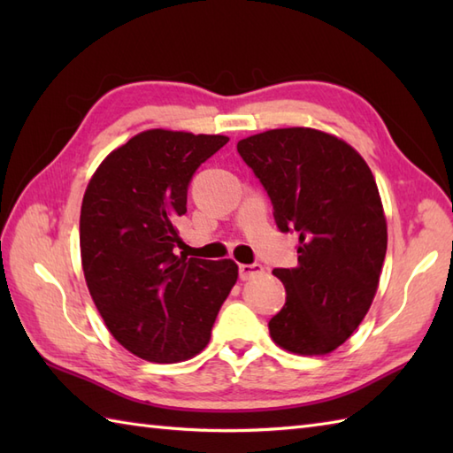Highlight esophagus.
I'll return each instance as SVG.
<instances>
[{"mask_svg":"<svg viewBox=\"0 0 453 453\" xmlns=\"http://www.w3.org/2000/svg\"><path fill=\"white\" fill-rule=\"evenodd\" d=\"M263 273H265V268H263V265H258V263H255V265H239V278H242V280H251V278L263 274Z\"/></svg>","mask_w":453,"mask_h":453,"instance_id":"34e87169","label":"esophagus"}]
</instances>
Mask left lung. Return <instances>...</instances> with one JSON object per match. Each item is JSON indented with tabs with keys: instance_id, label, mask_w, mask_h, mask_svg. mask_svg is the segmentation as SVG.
Here are the masks:
<instances>
[{
	"instance_id": "1",
	"label": "left lung",
	"mask_w": 453,
	"mask_h": 453,
	"mask_svg": "<svg viewBox=\"0 0 453 453\" xmlns=\"http://www.w3.org/2000/svg\"><path fill=\"white\" fill-rule=\"evenodd\" d=\"M263 182L280 232L300 235L297 265L274 268L286 303L273 341L302 356L339 349L368 313L388 251V221L368 163L315 128H276L237 142Z\"/></svg>"
}]
</instances>
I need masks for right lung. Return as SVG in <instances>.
<instances>
[{"label":"right lung","mask_w":453,"mask_h":453,"mask_svg":"<svg viewBox=\"0 0 453 453\" xmlns=\"http://www.w3.org/2000/svg\"><path fill=\"white\" fill-rule=\"evenodd\" d=\"M227 142L219 134L140 132L103 159L85 188V282L111 334L142 360L175 364L204 350L237 282L232 258L177 253L188 182Z\"/></svg>","instance_id":"add662e5"}]
</instances>
